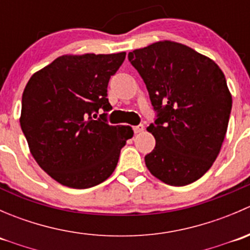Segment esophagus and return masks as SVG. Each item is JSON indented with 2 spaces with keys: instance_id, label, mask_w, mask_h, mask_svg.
Returning <instances> with one entry per match:
<instances>
[{
  "instance_id": "esophagus-1",
  "label": "esophagus",
  "mask_w": 250,
  "mask_h": 250,
  "mask_svg": "<svg viewBox=\"0 0 250 250\" xmlns=\"http://www.w3.org/2000/svg\"><path fill=\"white\" fill-rule=\"evenodd\" d=\"M133 130H134L135 134H138V133H141L144 130V125H135L134 128H133Z\"/></svg>"
}]
</instances>
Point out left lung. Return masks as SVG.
<instances>
[{"mask_svg":"<svg viewBox=\"0 0 250 250\" xmlns=\"http://www.w3.org/2000/svg\"><path fill=\"white\" fill-rule=\"evenodd\" d=\"M156 112L147 130L156 146L145 156L152 175L172 186L198 180L220 152L232 98L211 59L192 48L160 41L128 54Z\"/></svg>","mask_w":250,"mask_h":250,"instance_id":"8db88e82","label":"left lung"}]
</instances>
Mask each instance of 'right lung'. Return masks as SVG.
<instances>
[{"instance_id": "obj_1", "label": "right lung", "mask_w": 250, "mask_h": 250, "mask_svg": "<svg viewBox=\"0 0 250 250\" xmlns=\"http://www.w3.org/2000/svg\"><path fill=\"white\" fill-rule=\"evenodd\" d=\"M125 59V52L62 55L27 82L21 130L40 167L62 185L89 188L106 180L133 137L128 125L107 122V84Z\"/></svg>"}]
</instances>
